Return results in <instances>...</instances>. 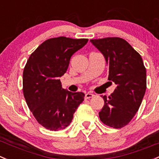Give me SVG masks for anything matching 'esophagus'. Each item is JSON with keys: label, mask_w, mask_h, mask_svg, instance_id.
Listing matches in <instances>:
<instances>
[{"label": "esophagus", "mask_w": 159, "mask_h": 159, "mask_svg": "<svg viewBox=\"0 0 159 159\" xmlns=\"http://www.w3.org/2000/svg\"><path fill=\"white\" fill-rule=\"evenodd\" d=\"M94 96V94H93L92 93H86V95H85V98L86 99H89L91 98V97H93Z\"/></svg>", "instance_id": "34e87169"}]
</instances>
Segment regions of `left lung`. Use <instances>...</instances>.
<instances>
[{"label":"left lung","instance_id":"obj_1","mask_svg":"<svg viewBox=\"0 0 159 159\" xmlns=\"http://www.w3.org/2000/svg\"><path fill=\"white\" fill-rule=\"evenodd\" d=\"M109 67L108 80L117 86L99 112L100 120L114 128L128 125L139 109L146 90V70L141 56L120 38L91 39Z\"/></svg>","mask_w":159,"mask_h":159}]
</instances>
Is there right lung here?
Returning a JSON list of instances; mask_svg holds the SVG:
<instances>
[{
	"label": "right lung",
	"instance_id": "1",
	"mask_svg": "<svg viewBox=\"0 0 159 159\" xmlns=\"http://www.w3.org/2000/svg\"><path fill=\"white\" fill-rule=\"evenodd\" d=\"M86 39H50L30 56L23 72V93L37 121L50 131L68 127L82 102L83 92L62 89L59 78L66 72L71 56L83 48Z\"/></svg>",
	"mask_w": 159,
	"mask_h": 159
}]
</instances>
